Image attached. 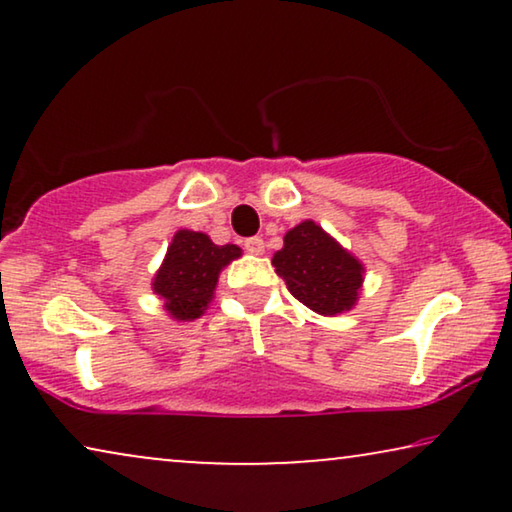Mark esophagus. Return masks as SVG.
Wrapping results in <instances>:
<instances>
[{
  "instance_id": "1",
  "label": "esophagus",
  "mask_w": 512,
  "mask_h": 512,
  "mask_svg": "<svg viewBox=\"0 0 512 512\" xmlns=\"http://www.w3.org/2000/svg\"><path fill=\"white\" fill-rule=\"evenodd\" d=\"M244 249L249 251V254H254V256H261L263 251H265V242H263V237H247V240H244Z\"/></svg>"
}]
</instances>
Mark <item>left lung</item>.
Here are the masks:
<instances>
[{
  "label": "left lung",
  "mask_w": 512,
  "mask_h": 512,
  "mask_svg": "<svg viewBox=\"0 0 512 512\" xmlns=\"http://www.w3.org/2000/svg\"><path fill=\"white\" fill-rule=\"evenodd\" d=\"M272 265L293 298L324 317L352 310L359 300L361 261L314 221L298 223L284 235Z\"/></svg>",
  "instance_id": "1"
}]
</instances>
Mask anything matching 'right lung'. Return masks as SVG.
Wrapping results in <instances>:
<instances>
[{
  "mask_svg": "<svg viewBox=\"0 0 512 512\" xmlns=\"http://www.w3.org/2000/svg\"><path fill=\"white\" fill-rule=\"evenodd\" d=\"M242 256L237 244H214L205 233L177 230L165 261L153 277V291L165 300V310L177 321H193L212 303L221 270Z\"/></svg>",
  "mask_w": 512,
  "mask_h": 512,
  "instance_id": "add662e5",
  "label": "right lung"
}]
</instances>
